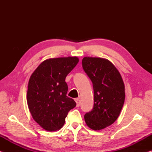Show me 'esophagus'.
Returning a JSON list of instances; mask_svg holds the SVG:
<instances>
[{"instance_id":"esophagus-1","label":"esophagus","mask_w":152,"mask_h":152,"mask_svg":"<svg viewBox=\"0 0 152 152\" xmlns=\"http://www.w3.org/2000/svg\"><path fill=\"white\" fill-rule=\"evenodd\" d=\"M75 101L76 102V106L77 107H79L80 106V99L79 98H77V99H75Z\"/></svg>"}]
</instances>
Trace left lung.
<instances>
[{
  "mask_svg": "<svg viewBox=\"0 0 152 152\" xmlns=\"http://www.w3.org/2000/svg\"><path fill=\"white\" fill-rule=\"evenodd\" d=\"M82 68L92 82L94 107L84 115L86 125L101 130L117 119L125 101V85L115 66L106 59L84 57Z\"/></svg>",
  "mask_w": 152,
  "mask_h": 152,
  "instance_id": "1",
  "label": "left lung"
}]
</instances>
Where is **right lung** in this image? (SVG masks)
I'll return each mask as SVG.
<instances>
[{
	"mask_svg": "<svg viewBox=\"0 0 152 152\" xmlns=\"http://www.w3.org/2000/svg\"><path fill=\"white\" fill-rule=\"evenodd\" d=\"M79 60L77 57L43 61L31 76L27 94L29 111L36 122L48 132L60 129L68 112L76 106L67 96V75Z\"/></svg>",
	"mask_w": 152,
	"mask_h": 152,
	"instance_id": "obj_1",
	"label": "right lung"
}]
</instances>
